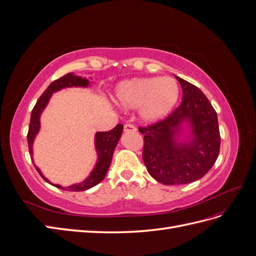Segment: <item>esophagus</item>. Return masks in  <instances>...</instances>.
Listing matches in <instances>:
<instances>
[{
	"label": "esophagus",
	"instance_id": "1",
	"mask_svg": "<svg viewBox=\"0 0 256 256\" xmlns=\"http://www.w3.org/2000/svg\"><path fill=\"white\" fill-rule=\"evenodd\" d=\"M124 131H125V132H127V134H129V132H136V126L131 125V124H126L125 127H124Z\"/></svg>",
	"mask_w": 256,
	"mask_h": 256
}]
</instances>
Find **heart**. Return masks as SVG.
<instances>
[{
	"instance_id": "obj_1",
	"label": "heart",
	"mask_w": 256,
	"mask_h": 256,
	"mask_svg": "<svg viewBox=\"0 0 256 256\" xmlns=\"http://www.w3.org/2000/svg\"><path fill=\"white\" fill-rule=\"evenodd\" d=\"M180 86L168 76L134 78L120 82L115 92V102L122 109H138L145 122H158L173 110Z\"/></svg>"
}]
</instances>
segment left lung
<instances>
[{
    "label": "left lung",
    "mask_w": 256,
    "mask_h": 256,
    "mask_svg": "<svg viewBox=\"0 0 256 256\" xmlns=\"http://www.w3.org/2000/svg\"><path fill=\"white\" fill-rule=\"evenodd\" d=\"M175 78L182 88L180 106L166 118L138 128L144 134L147 171L168 186L200 180L218 158L221 141L216 113L203 92L180 76ZM184 126L190 136L180 140Z\"/></svg>",
    "instance_id": "obj_1"
}]
</instances>
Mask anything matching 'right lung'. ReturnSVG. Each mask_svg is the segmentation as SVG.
Here are the masks:
<instances>
[{
	"label": "right lung",
	"instance_id": "1",
	"mask_svg": "<svg viewBox=\"0 0 256 256\" xmlns=\"http://www.w3.org/2000/svg\"><path fill=\"white\" fill-rule=\"evenodd\" d=\"M90 85V81L85 78L79 76H74V74H67L62 76V78L53 81L49 86L47 88L42 95L37 100L35 106L32 110V114H30V127L28 132V152L32 157L33 161V143L37 134L40 132V115L44 108L47 106L49 100L52 96L53 92L58 90H60L66 88H88ZM124 126L122 124H118V126L114 127L110 131H106V132H97L95 136V148L97 152V162L90 172V176L84 182L80 184H74L69 186V187H63L60 184H52L48 178H46L42 171L38 168L35 164L34 166L37 170V172L44 178V180L49 182L50 184L54 186L58 189L67 190V191H85L88 189H90L94 186L98 184L106 177V174L108 170L110 168L111 160L113 157V152L116 145H118L120 138L122 136Z\"/></svg>",
	"mask_w": 256,
	"mask_h": 256
}]
</instances>
